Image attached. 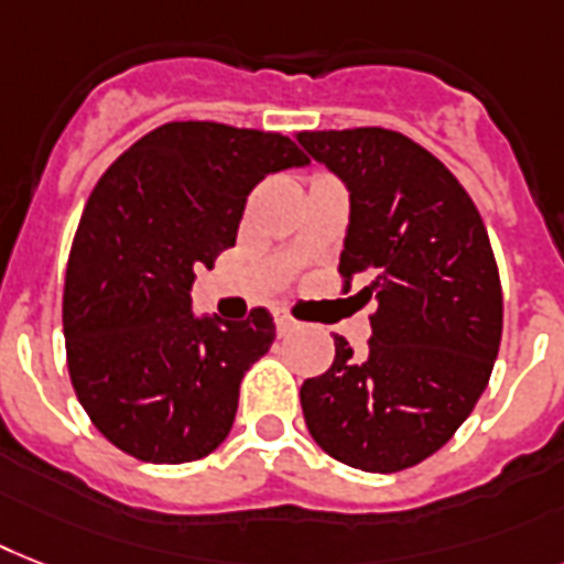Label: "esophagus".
Returning a JSON list of instances; mask_svg holds the SVG:
<instances>
[{"instance_id":"esophagus-1","label":"esophagus","mask_w":564,"mask_h":564,"mask_svg":"<svg viewBox=\"0 0 564 564\" xmlns=\"http://www.w3.org/2000/svg\"><path fill=\"white\" fill-rule=\"evenodd\" d=\"M274 324H278V333H281V336H286V333H292V329L297 327V322L295 318H292L290 313H274Z\"/></svg>"}]
</instances>
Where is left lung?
I'll list each match as a JSON object with an SVG mask.
<instances>
[{
  "label": "left lung",
  "instance_id": "obj_1",
  "mask_svg": "<svg viewBox=\"0 0 564 564\" xmlns=\"http://www.w3.org/2000/svg\"><path fill=\"white\" fill-rule=\"evenodd\" d=\"M306 153L345 178L350 226L338 274L377 301L368 350L301 386L313 441L365 473H400L452 441L496 365L505 295L473 196L446 164L382 127L304 130Z\"/></svg>",
  "mask_w": 564,
  "mask_h": 564
}]
</instances>
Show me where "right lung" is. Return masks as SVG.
Wrapping results in <instances>:
<instances>
[{"label": "right lung", "mask_w": 564, "mask_h": 564, "mask_svg": "<svg viewBox=\"0 0 564 564\" xmlns=\"http://www.w3.org/2000/svg\"><path fill=\"white\" fill-rule=\"evenodd\" d=\"M306 162L281 132L171 121L98 178L68 251L63 336L77 400L112 446L187 464L226 441L274 322L267 306L242 322L196 318L191 286L235 246L260 178Z\"/></svg>", "instance_id": "right-lung-1"}]
</instances>
